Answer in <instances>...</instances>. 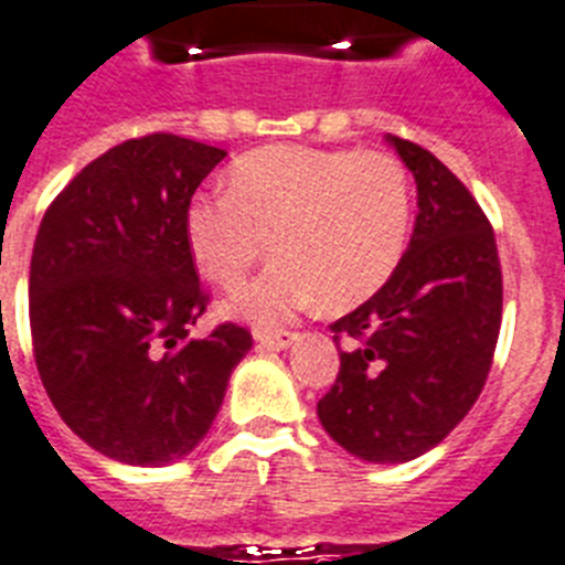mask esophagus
Segmentation results:
<instances>
[{
  "instance_id": "1",
  "label": "esophagus",
  "mask_w": 565,
  "mask_h": 565,
  "mask_svg": "<svg viewBox=\"0 0 565 565\" xmlns=\"http://www.w3.org/2000/svg\"><path fill=\"white\" fill-rule=\"evenodd\" d=\"M296 341V332L278 330V332H258V347L262 350H287L289 343Z\"/></svg>"
}]
</instances>
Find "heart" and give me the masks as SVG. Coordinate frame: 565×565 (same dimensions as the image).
Returning <instances> with one entry per match:
<instances>
[{"label": "heart", "mask_w": 565, "mask_h": 565, "mask_svg": "<svg viewBox=\"0 0 565 565\" xmlns=\"http://www.w3.org/2000/svg\"><path fill=\"white\" fill-rule=\"evenodd\" d=\"M409 222V175L395 156L276 145L235 159L224 195L188 201L184 242L201 276L230 289L269 238L278 258L227 310L278 323L318 298L350 310L375 296L398 267Z\"/></svg>", "instance_id": "b5f03b06"}]
</instances>
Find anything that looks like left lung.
Returning a JSON list of instances; mask_svg holds the SVG:
<instances>
[{"instance_id": "left-lung-1", "label": "left lung", "mask_w": 565, "mask_h": 565, "mask_svg": "<svg viewBox=\"0 0 565 565\" xmlns=\"http://www.w3.org/2000/svg\"><path fill=\"white\" fill-rule=\"evenodd\" d=\"M418 184L409 247L390 281L330 330L341 350L318 418L350 455L406 463L466 418L492 366L503 312L498 244L463 181L415 141L386 136Z\"/></svg>"}]
</instances>
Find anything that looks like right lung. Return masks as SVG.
Masks as SVG:
<instances>
[{"mask_svg": "<svg viewBox=\"0 0 565 565\" xmlns=\"http://www.w3.org/2000/svg\"><path fill=\"white\" fill-rule=\"evenodd\" d=\"M224 150L153 134L121 141L53 199L31 258L33 358L78 438L130 466L193 452L253 335L190 338L207 292L184 207Z\"/></svg>", "mask_w": 565, "mask_h": 565, "instance_id": "right-lung-1", "label": "right lung"}]
</instances>
